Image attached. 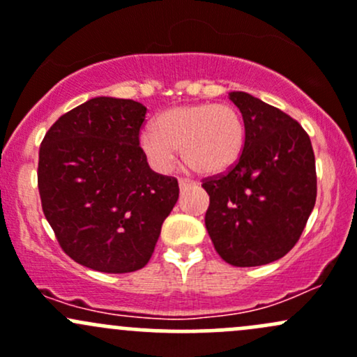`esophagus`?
<instances>
[{
  "label": "esophagus",
  "instance_id": "esophagus-1",
  "mask_svg": "<svg viewBox=\"0 0 357 357\" xmlns=\"http://www.w3.org/2000/svg\"><path fill=\"white\" fill-rule=\"evenodd\" d=\"M178 185H180V190H185V189H190V187H194L195 182L189 178H178Z\"/></svg>",
  "mask_w": 357,
  "mask_h": 357
}]
</instances>
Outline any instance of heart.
<instances>
[{"instance_id": "obj_1", "label": "heart", "mask_w": 357, "mask_h": 357, "mask_svg": "<svg viewBox=\"0 0 357 357\" xmlns=\"http://www.w3.org/2000/svg\"><path fill=\"white\" fill-rule=\"evenodd\" d=\"M245 144V122L229 103H192L165 110L153 131L139 136V148L156 172L172 170L180 149L187 167L202 175L226 172L238 162Z\"/></svg>"}]
</instances>
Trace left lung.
Listing matches in <instances>:
<instances>
[{
	"label": "left lung",
	"instance_id": "8db88e82",
	"mask_svg": "<svg viewBox=\"0 0 357 357\" xmlns=\"http://www.w3.org/2000/svg\"><path fill=\"white\" fill-rule=\"evenodd\" d=\"M228 98L245 122L238 162L202 180L206 228L225 262L255 267L284 257L300 240L317 201L312 141L282 110L245 91Z\"/></svg>",
	"mask_w": 357,
	"mask_h": 357
}]
</instances>
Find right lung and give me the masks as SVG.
Wrapping results in <instances>:
<instances>
[{
  "label": "right lung",
  "mask_w": 357,
  "mask_h": 357,
  "mask_svg": "<svg viewBox=\"0 0 357 357\" xmlns=\"http://www.w3.org/2000/svg\"><path fill=\"white\" fill-rule=\"evenodd\" d=\"M146 107L97 97L61 116L39 149L42 211L64 254L107 274L143 269L178 199L175 177L149 168Z\"/></svg>",
  "instance_id": "obj_1"
}]
</instances>
